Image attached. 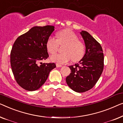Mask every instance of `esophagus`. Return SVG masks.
Returning <instances> with one entry per match:
<instances>
[{"mask_svg":"<svg viewBox=\"0 0 123 123\" xmlns=\"http://www.w3.org/2000/svg\"><path fill=\"white\" fill-rule=\"evenodd\" d=\"M56 66L57 67H62V65H60V64L57 63V64H56Z\"/></svg>","mask_w":123,"mask_h":123,"instance_id":"obj_1","label":"esophagus"}]
</instances>
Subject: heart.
I'll return each instance as SVG.
<instances>
[{"label":"heart","instance_id":"1","mask_svg":"<svg viewBox=\"0 0 123 123\" xmlns=\"http://www.w3.org/2000/svg\"><path fill=\"white\" fill-rule=\"evenodd\" d=\"M56 38L50 36L46 42V47L48 52L53 54L57 51L59 44H66L62 53H56L51 56L52 61L60 64L68 62L72 59L77 62L82 59L85 52V46L79 40V37L74 31L69 29L60 31L57 33Z\"/></svg>","mask_w":123,"mask_h":123}]
</instances>
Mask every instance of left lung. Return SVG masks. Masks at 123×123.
<instances>
[{"instance_id":"left-lung-1","label":"left lung","mask_w":123,"mask_h":123,"mask_svg":"<svg viewBox=\"0 0 123 123\" xmlns=\"http://www.w3.org/2000/svg\"><path fill=\"white\" fill-rule=\"evenodd\" d=\"M80 34L85 44V54L78 63L69 66L71 73L66 78L68 86L77 92L92 89L104 68V53L101 45L86 31H82Z\"/></svg>"}]
</instances>
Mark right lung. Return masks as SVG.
<instances>
[{"label": "right lung", "instance_id": "obj_1", "mask_svg": "<svg viewBox=\"0 0 123 123\" xmlns=\"http://www.w3.org/2000/svg\"><path fill=\"white\" fill-rule=\"evenodd\" d=\"M52 25L36 26L17 38L10 52V65L17 82L23 89L35 91L47 79L55 63H39L49 57L46 47Z\"/></svg>", "mask_w": 123, "mask_h": 123}]
</instances>
